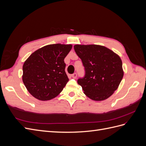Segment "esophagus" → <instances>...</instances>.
I'll use <instances>...</instances> for the list:
<instances>
[{"label": "esophagus", "mask_w": 146, "mask_h": 146, "mask_svg": "<svg viewBox=\"0 0 146 146\" xmlns=\"http://www.w3.org/2000/svg\"><path fill=\"white\" fill-rule=\"evenodd\" d=\"M72 77L74 78H77V74L76 73H74L73 74H72Z\"/></svg>", "instance_id": "1"}]
</instances>
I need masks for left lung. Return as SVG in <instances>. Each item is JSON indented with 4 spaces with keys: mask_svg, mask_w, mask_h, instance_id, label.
<instances>
[{
    "mask_svg": "<svg viewBox=\"0 0 146 146\" xmlns=\"http://www.w3.org/2000/svg\"><path fill=\"white\" fill-rule=\"evenodd\" d=\"M74 48L85 69V77L77 81L84 94L95 101L110 98L123 76L120 56L104 46L76 44Z\"/></svg>",
    "mask_w": 146,
    "mask_h": 146,
    "instance_id": "left-lung-1",
    "label": "left lung"
}]
</instances>
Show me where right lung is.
I'll return each mask as SVG.
<instances>
[{"instance_id": "1", "label": "right lung", "mask_w": 146, "mask_h": 146, "mask_svg": "<svg viewBox=\"0 0 146 146\" xmlns=\"http://www.w3.org/2000/svg\"><path fill=\"white\" fill-rule=\"evenodd\" d=\"M72 44H55L35 51L23 66V81L30 94L39 100H49L62 91L69 81L64 60Z\"/></svg>"}]
</instances>
